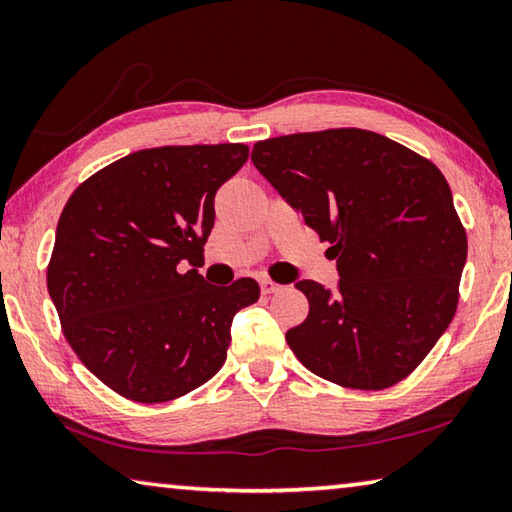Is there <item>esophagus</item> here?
<instances>
[{
    "label": "esophagus",
    "mask_w": 512,
    "mask_h": 512,
    "mask_svg": "<svg viewBox=\"0 0 512 512\" xmlns=\"http://www.w3.org/2000/svg\"><path fill=\"white\" fill-rule=\"evenodd\" d=\"M259 287H262V293H264V296H271V293H277V291L282 289L280 284L273 282V280H262V282H259Z\"/></svg>",
    "instance_id": "esophagus-1"
}]
</instances>
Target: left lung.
I'll use <instances>...</instances> for the list:
<instances>
[{
    "label": "left lung",
    "instance_id": "1",
    "mask_svg": "<svg viewBox=\"0 0 512 512\" xmlns=\"http://www.w3.org/2000/svg\"><path fill=\"white\" fill-rule=\"evenodd\" d=\"M250 160L336 259L339 287L300 280L305 323L287 332L302 366L381 391L409 377L452 323L465 228L436 164L388 137L329 128L257 142Z\"/></svg>",
    "mask_w": 512,
    "mask_h": 512
}]
</instances>
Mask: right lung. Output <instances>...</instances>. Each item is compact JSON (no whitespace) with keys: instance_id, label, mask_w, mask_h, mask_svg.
<instances>
[{"instance_id":"obj_1","label":"right lung","mask_w":512,"mask_h":512,"mask_svg":"<svg viewBox=\"0 0 512 512\" xmlns=\"http://www.w3.org/2000/svg\"><path fill=\"white\" fill-rule=\"evenodd\" d=\"M246 160V144L144 149L69 196L47 289L76 357L121 397L176 400L228 357L232 318L257 302L259 284L214 287L180 266L203 264L216 189Z\"/></svg>"}]
</instances>
